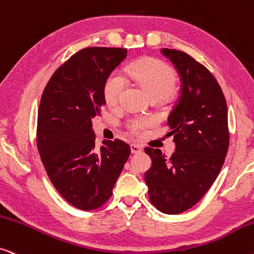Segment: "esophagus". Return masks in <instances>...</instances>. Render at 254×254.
I'll return each instance as SVG.
<instances>
[{
  "label": "esophagus",
  "instance_id": "34e87169",
  "mask_svg": "<svg viewBox=\"0 0 254 254\" xmlns=\"http://www.w3.org/2000/svg\"><path fill=\"white\" fill-rule=\"evenodd\" d=\"M130 151L133 154H140L142 151V147L139 144H130Z\"/></svg>",
  "mask_w": 254,
  "mask_h": 254
}]
</instances>
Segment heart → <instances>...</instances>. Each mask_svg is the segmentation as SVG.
Returning <instances> with one entry per match:
<instances>
[{"label":"heart","mask_w":254,"mask_h":254,"mask_svg":"<svg viewBox=\"0 0 254 254\" xmlns=\"http://www.w3.org/2000/svg\"><path fill=\"white\" fill-rule=\"evenodd\" d=\"M128 77L136 81L153 99H166L176 87V72L167 63L155 58L135 62L126 68ZM126 88V80L120 72L114 71L108 75L104 85V98L110 107L120 104ZM154 120L147 117H136L128 120L127 128L131 134L141 135L153 125Z\"/></svg>","instance_id":"obj_1"}]
</instances>
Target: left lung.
Returning a JSON list of instances; mask_svg holds the SVG:
<instances>
[{
    "label": "left lung",
    "instance_id": "obj_1",
    "mask_svg": "<svg viewBox=\"0 0 254 254\" xmlns=\"http://www.w3.org/2000/svg\"><path fill=\"white\" fill-rule=\"evenodd\" d=\"M179 71L182 90L168 126L175 153L144 148L151 167L144 174L151 204L168 215L187 211L205 192L222 169L229 149L228 106L211 72L186 52L162 49Z\"/></svg>",
    "mask_w": 254,
    "mask_h": 254
}]
</instances>
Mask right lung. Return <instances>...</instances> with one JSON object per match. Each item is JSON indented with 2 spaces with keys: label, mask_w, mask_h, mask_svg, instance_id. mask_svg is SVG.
Masks as SVG:
<instances>
[{
  "label": "right lung",
  "mask_w": 254,
  "mask_h": 254,
  "mask_svg": "<svg viewBox=\"0 0 254 254\" xmlns=\"http://www.w3.org/2000/svg\"><path fill=\"white\" fill-rule=\"evenodd\" d=\"M126 56L121 48L83 49L56 70L42 94L39 155L58 192L80 210L107 202L130 155V147L118 139L98 148L92 128L106 105L105 81Z\"/></svg>",
  "instance_id": "1"
}]
</instances>
